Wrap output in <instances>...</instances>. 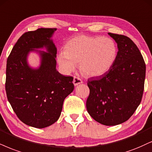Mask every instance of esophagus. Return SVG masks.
Instances as JSON below:
<instances>
[{
    "label": "esophagus",
    "mask_w": 152,
    "mask_h": 152,
    "mask_svg": "<svg viewBox=\"0 0 152 152\" xmlns=\"http://www.w3.org/2000/svg\"><path fill=\"white\" fill-rule=\"evenodd\" d=\"M73 84H74L75 86H77L78 85H80V84L82 83V80L80 79V78L77 77H74V79H73Z\"/></svg>",
    "instance_id": "obj_1"
}]
</instances>
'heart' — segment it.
I'll return each mask as SVG.
<instances>
[{
    "instance_id": "obj_1",
    "label": "heart",
    "mask_w": 152,
    "mask_h": 152,
    "mask_svg": "<svg viewBox=\"0 0 152 152\" xmlns=\"http://www.w3.org/2000/svg\"><path fill=\"white\" fill-rule=\"evenodd\" d=\"M117 56V48L108 37L80 35L69 40L65 52H61L58 61L63 70L71 72L79 64L87 76L104 75L113 66Z\"/></svg>"
}]
</instances>
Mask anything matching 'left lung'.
<instances>
[{"instance_id": "left-lung-1", "label": "left lung", "mask_w": 152, "mask_h": 152, "mask_svg": "<svg viewBox=\"0 0 152 152\" xmlns=\"http://www.w3.org/2000/svg\"><path fill=\"white\" fill-rule=\"evenodd\" d=\"M117 43L118 51L107 72L88 80L86 106L98 123L116 125L133 115L140 104L145 87L146 65L136 44L129 37L108 33Z\"/></svg>"}]
</instances>
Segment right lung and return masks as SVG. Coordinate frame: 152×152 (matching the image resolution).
<instances>
[{
	"mask_svg": "<svg viewBox=\"0 0 152 152\" xmlns=\"http://www.w3.org/2000/svg\"><path fill=\"white\" fill-rule=\"evenodd\" d=\"M56 30L40 28L23 34L7 60V100L18 118L34 128H44L56 123L65 99L74 89L72 77L64 76L56 70L57 48L50 39ZM44 47L48 52H39L40 67L31 69L26 61L28 53Z\"/></svg>",
	"mask_w": 152,
	"mask_h": 152,
	"instance_id": "1",
	"label": "right lung"
}]
</instances>
